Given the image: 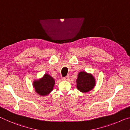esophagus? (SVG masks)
Wrapping results in <instances>:
<instances>
[{"instance_id":"esophagus-1","label":"esophagus","mask_w":130,"mask_h":130,"mask_svg":"<svg viewBox=\"0 0 130 130\" xmlns=\"http://www.w3.org/2000/svg\"><path fill=\"white\" fill-rule=\"evenodd\" d=\"M69 78H70V76H69V75H67V76H66V77H64V78H63V79L64 80H68L69 79Z\"/></svg>"}]
</instances>
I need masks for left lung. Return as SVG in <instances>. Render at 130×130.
I'll list each match as a JSON object with an SVG mask.
<instances>
[{"label": "left lung", "mask_w": 130, "mask_h": 130, "mask_svg": "<svg viewBox=\"0 0 130 130\" xmlns=\"http://www.w3.org/2000/svg\"><path fill=\"white\" fill-rule=\"evenodd\" d=\"M76 88L82 93H88L95 86V79L91 74L82 71L78 74L76 80Z\"/></svg>", "instance_id": "left-lung-1"}]
</instances>
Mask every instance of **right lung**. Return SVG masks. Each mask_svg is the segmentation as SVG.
Masks as SVG:
<instances>
[{
  "label": "right lung",
  "mask_w": 130,
  "mask_h": 130,
  "mask_svg": "<svg viewBox=\"0 0 130 130\" xmlns=\"http://www.w3.org/2000/svg\"><path fill=\"white\" fill-rule=\"evenodd\" d=\"M55 79L48 74H45L40 79L33 81V86L36 92L41 96H46L52 91Z\"/></svg>",
  "instance_id": "1"
}]
</instances>
